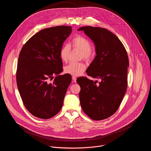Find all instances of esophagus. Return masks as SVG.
<instances>
[{
  "instance_id": "obj_1",
  "label": "esophagus",
  "mask_w": 151,
  "mask_h": 151,
  "mask_svg": "<svg viewBox=\"0 0 151 151\" xmlns=\"http://www.w3.org/2000/svg\"><path fill=\"white\" fill-rule=\"evenodd\" d=\"M72 79H73V81H74V83H76L77 78H76L75 76H73V77H72Z\"/></svg>"
}]
</instances>
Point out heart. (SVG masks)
<instances>
[{"label": "heart", "instance_id": "obj_1", "mask_svg": "<svg viewBox=\"0 0 151 151\" xmlns=\"http://www.w3.org/2000/svg\"><path fill=\"white\" fill-rule=\"evenodd\" d=\"M72 46L81 51V58L86 61L90 60L93 56V51L92 49L91 42L84 37L77 35L75 36L71 41ZM71 47L70 45H64L60 49L59 56L61 60L66 62L68 60ZM86 69V65L82 62L70 63L64 68L65 73L73 76H81Z\"/></svg>", "mask_w": 151, "mask_h": 151}]
</instances>
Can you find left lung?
<instances>
[{
	"mask_svg": "<svg viewBox=\"0 0 151 151\" xmlns=\"http://www.w3.org/2000/svg\"><path fill=\"white\" fill-rule=\"evenodd\" d=\"M95 43L96 56L86 70L88 76L100 79L93 81L81 77L77 82L81 87L80 104L84 112L93 120L106 119L116 112L127 87V51L118 37L108 29L82 27Z\"/></svg>",
	"mask_w": 151,
	"mask_h": 151,
	"instance_id": "obj_1",
	"label": "left lung"
}]
</instances>
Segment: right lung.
I'll use <instances>...</instances> for the list:
<instances>
[{"mask_svg":"<svg viewBox=\"0 0 151 151\" xmlns=\"http://www.w3.org/2000/svg\"><path fill=\"white\" fill-rule=\"evenodd\" d=\"M70 26L43 29L24 45L16 71L17 85L25 107L33 116L48 119L57 114L63 104L71 76L63 71L59 51L71 33ZM56 75L52 83L49 80Z\"/></svg>","mask_w":151,"mask_h":151,"instance_id":"obj_1","label":"right lung"}]
</instances>
